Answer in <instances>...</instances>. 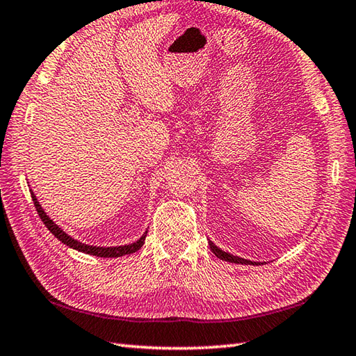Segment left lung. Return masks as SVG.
Instances as JSON below:
<instances>
[{
    "mask_svg": "<svg viewBox=\"0 0 356 356\" xmlns=\"http://www.w3.org/2000/svg\"><path fill=\"white\" fill-rule=\"evenodd\" d=\"M209 248L211 251L214 252L216 257H218L220 260H225V261H229V263H237V264H259L257 261H251V260H245V259H240V257L237 255H232L229 252H225L222 251L220 248H217L213 241H209Z\"/></svg>",
    "mask_w": 356,
    "mask_h": 356,
    "instance_id": "obj_1",
    "label": "left lung"
}]
</instances>
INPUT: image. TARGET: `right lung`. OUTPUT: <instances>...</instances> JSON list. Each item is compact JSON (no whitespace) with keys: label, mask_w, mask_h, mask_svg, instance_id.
I'll return each instance as SVG.
<instances>
[{"label":"right lung","mask_w":356,"mask_h":356,"mask_svg":"<svg viewBox=\"0 0 356 356\" xmlns=\"http://www.w3.org/2000/svg\"><path fill=\"white\" fill-rule=\"evenodd\" d=\"M32 199H33V203H35V208L38 211V214H40L41 220L44 222V225L47 226V229L55 236L59 241H63L64 245L70 246L73 249H76V251L79 252H86V254H90V255H96V257H122V255H128V254H133L136 251H139V249L142 248L143 241H145V237H147V232L145 231L142 234V237L139 240H136L134 243L131 245H124V246H110V248H102V246H92V245H86V243H81V241L74 240L73 237H70L69 234H65L59 226L51 220V218L45 214V211L41 208L40 202H38L36 195L32 193Z\"/></svg>","instance_id":"1"}]
</instances>
